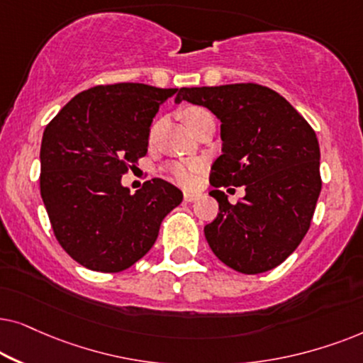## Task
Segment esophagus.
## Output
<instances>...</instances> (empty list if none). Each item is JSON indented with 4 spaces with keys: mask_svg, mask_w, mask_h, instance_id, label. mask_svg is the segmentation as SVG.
I'll return each instance as SVG.
<instances>
[{
    "mask_svg": "<svg viewBox=\"0 0 363 363\" xmlns=\"http://www.w3.org/2000/svg\"><path fill=\"white\" fill-rule=\"evenodd\" d=\"M197 197H199V194H197V192H184V201L186 202H194Z\"/></svg>",
    "mask_w": 363,
    "mask_h": 363,
    "instance_id": "34e87169",
    "label": "esophagus"
}]
</instances>
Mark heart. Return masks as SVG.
Returning a JSON list of instances; mask_svg holds the SVG:
<instances>
[{
	"label": "heart",
	"instance_id": "b5f03b06",
	"mask_svg": "<svg viewBox=\"0 0 363 363\" xmlns=\"http://www.w3.org/2000/svg\"><path fill=\"white\" fill-rule=\"evenodd\" d=\"M207 111L204 108H197V106H191V108L184 109V119L187 125H191L197 118H201L202 114H206ZM157 124L154 125L151 136H154L156 133ZM202 171V162L199 161H189V162H172L167 166V174L169 177L172 179L174 182H177L179 186L182 187H192L196 184L197 176H199Z\"/></svg>",
	"mask_w": 363,
	"mask_h": 363
}]
</instances>
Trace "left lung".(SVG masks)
Returning a JSON list of instances; mask_svg holds the SVG:
<instances>
[{
    "label": "left lung",
    "mask_w": 363,
    "mask_h": 363,
    "mask_svg": "<svg viewBox=\"0 0 363 363\" xmlns=\"http://www.w3.org/2000/svg\"><path fill=\"white\" fill-rule=\"evenodd\" d=\"M181 101L222 123L209 179L219 212L204 227L212 252L242 274L277 267L306 238L322 189L315 131L286 98L255 83L181 88ZM230 185L246 189L235 205L218 189Z\"/></svg>",
    "instance_id": "1"
}]
</instances>
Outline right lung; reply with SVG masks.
Wrapping results in <instances>:
<instances>
[{
	"label": "right lung",
	"instance_id": "1",
	"mask_svg": "<svg viewBox=\"0 0 363 363\" xmlns=\"http://www.w3.org/2000/svg\"><path fill=\"white\" fill-rule=\"evenodd\" d=\"M177 89L141 83L94 86L74 96L46 125L40 189L61 247L86 269L121 272L152 247L182 192L164 179L136 194L121 177L147 154L159 106Z\"/></svg>",
	"mask_w": 363,
	"mask_h": 363
}]
</instances>
